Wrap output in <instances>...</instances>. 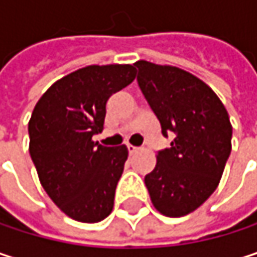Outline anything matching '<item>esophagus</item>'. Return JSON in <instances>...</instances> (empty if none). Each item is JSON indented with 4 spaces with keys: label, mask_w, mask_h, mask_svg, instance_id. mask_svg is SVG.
<instances>
[{
    "label": "esophagus",
    "mask_w": 257,
    "mask_h": 257,
    "mask_svg": "<svg viewBox=\"0 0 257 257\" xmlns=\"http://www.w3.org/2000/svg\"><path fill=\"white\" fill-rule=\"evenodd\" d=\"M140 149L138 147H134V146H131V144H128V152H129V155H134V153H137Z\"/></svg>",
    "instance_id": "obj_1"
}]
</instances>
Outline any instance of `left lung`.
<instances>
[{
  "label": "left lung",
  "mask_w": 257,
  "mask_h": 257,
  "mask_svg": "<svg viewBox=\"0 0 257 257\" xmlns=\"http://www.w3.org/2000/svg\"><path fill=\"white\" fill-rule=\"evenodd\" d=\"M134 65L162 134H174L171 147L156 155V167L144 183L161 214L181 217L201 207L220 183L232 149L229 114L196 76L147 61Z\"/></svg>",
  "instance_id": "left-lung-1"
}]
</instances>
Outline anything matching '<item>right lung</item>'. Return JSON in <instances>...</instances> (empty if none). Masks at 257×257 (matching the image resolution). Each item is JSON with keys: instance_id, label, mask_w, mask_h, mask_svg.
Wrapping results in <instances>:
<instances>
[{"instance_id": "obj_1", "label": "right lung", "mask_w": 257, "mask_h": 257, "mask_svg": "<svg viewBox=\"0 0 257 257\" xmlns=\"http://www.w3.org/2000/svg\"><path fill=\"white\" fill-rule=\"evenodd\" d=\"M135 71L129 64L80 68L55 81L31 114L29 155L40 183L77 222L96 223L113 211L128 149L105 147L92 137L104 129L108 98L132 83Z\"/></svg>"}]
</instances>
